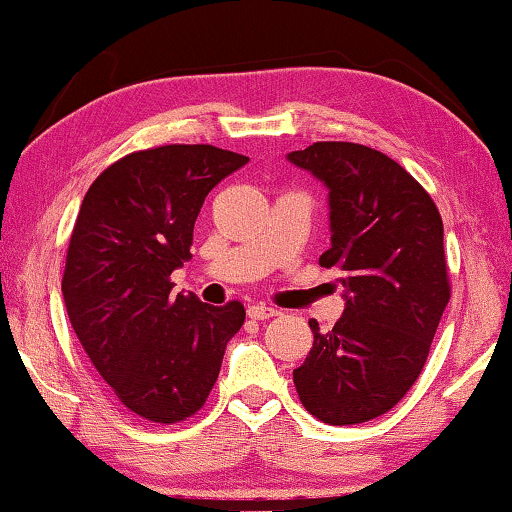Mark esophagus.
Returning a JSON list of instances; mask_svg holds the SVG:
<instances>
[{
    "label": "esophagus",
    "instance_id": "34e87169",
    "mask_svg": "<svg viewBox=\"0 0 512 512\" xmlns=\"http://www.w3.org/2000/svg\"><path fill=\"white\" fill-rule=\"evenodd\" d=\"M273 316H277V309H273V307H266V305H250L248 307V318H253V320H268Z\"/></svg>",
    "mask_w": 512,
    "mask_h": 512
}]
</instances>
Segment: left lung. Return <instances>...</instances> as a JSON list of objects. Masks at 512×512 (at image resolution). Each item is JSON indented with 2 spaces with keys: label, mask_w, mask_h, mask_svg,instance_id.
Segmentation results:
<instances>
[{
  "label": "left lung",
  "mask_w": 512,
  "mask_h": 512,
  "mask_svg": "<svg viewBox=\"0 0 512 512\" xmlns=\"http://www.w3.org/2000/svg\"><path fill=\"white\" fill-rule=\"evenodd\" d=\"M287 158L329 189L332 248L318 264L341 271L345 289L329 332L309 320L314 348L293 384L314 418L368 422L409 393L429 357L452 293L443 219L418 180L370 146L316 142Z\"/></svg>",
  "instance_id": "obj_1"
}]
</instances>
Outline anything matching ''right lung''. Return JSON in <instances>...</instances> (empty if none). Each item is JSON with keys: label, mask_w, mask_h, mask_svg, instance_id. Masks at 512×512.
Wrapping results in <instances>:
<instances>
[{"label": "right lung", "mask_w": 512, "mask_h": 512, "mask_svg": "<svg viewBox=\"0 0 512 512\" xmlns=\"http://www.w3.org/2000/svg\"><path fill=\"white\" fill-rule=\"evenodd\" d=\"M246 162L210 144L135 151L94 180L76 216L63 275L69 323L117 400L149 422L201 409L246 320L239 300L212 307L171 293L205 196Z\"/></svg>", "instance_id": "right-lung-1"}]
</instances>
